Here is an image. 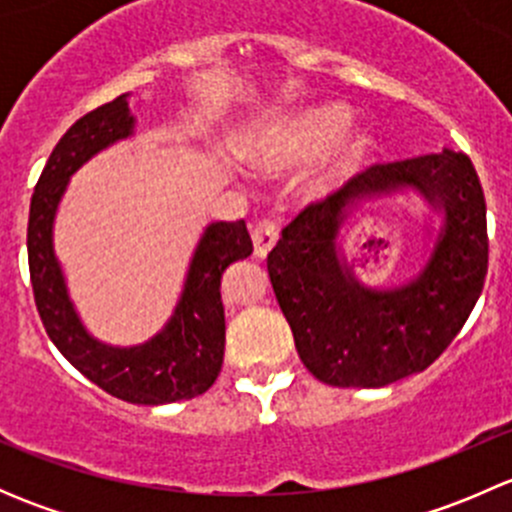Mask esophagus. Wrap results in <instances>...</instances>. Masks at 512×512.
Instances as JSON below:
<instances>
[{"instance_id": "esophagus-1", "label": "esophagus", "mask_w": 512, "mask_h": 512, "mask_svg": "<svg viewBox=\"0 0 512 512\" xmlns=\"http://www.w3.org/2000/svg\"><path fill=\"white\" fill-rule=\"evenodd\" d=\"M280 240V227H277L275 220H260L255 227H252V242H255V255L267 257L272 247Z\"/></svg>"}]
</instances>
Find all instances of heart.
Returning <instances> with one entry per match:
<instances>
[{
    "label": "heart",
    "instance_id": "obj_1",
    "mask_svg": "<svg viewBox=\"0 0 512 512\" xmlns=\"http://www.w3.org/2000/svg\"><path fill=\"white\" fill-rule=\"evenodd\" d=\"M352 123V113L342 103H314V106H299L292 111L275 113L265 121L257 123L250 136L242 141V158L257 170L265 173H280L292 165L304 163L309 158H317L329 146L342 138ZM371 148V138L366 133H356L349 138L327 168L309 183L307 193L314 198L327 195L339 180L352 175Z\"/></svg>",
    "mask_w": 512,
    "mask_h": 512
}]
</instances>
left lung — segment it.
I'll return each instance as SVG.
<instances>
[{"label":"left lung","mask_w":512,"mask_h":512,"mask_svg":"<svg viewBox=\"0 0 512 512\" xmlns=\"http://www.w3.org/2000/svg\"><path fill=\"white\" fill-rule=\"evenodd\" d=\"M414 189L442 218L417 275L369 288L353 275L341 230L365 205ZM272 289L302 364L339 389H379L431 366L476 307L488 272L485 198L466 153L371 165L304 208L267 257Z\"/></svg>","instance_id":"1"}]
</instances>
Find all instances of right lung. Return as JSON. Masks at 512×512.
Here are the masks:
<instances>
[{"instance_id":"add662e5","label":"right lung","mask_w":512,"mask_h":512,"mask_svg":"<svg viewBox=\"0 0 512 512\" xmlns=\"http://www.w3.org/2000/svg\"><path fill=\"white\" fill-rule=\"evenodd\" d=\"M136 131L128 94L86 113L46 160L29 208L27 252L34 302L46 334L71 366L116 399L158 406L193 399L215 384L225 354L220 280L232 262L252 255L245 220L210 223L190 257L183 292L168 322L148 342L111 347L81 322L54 252V220L69 180L91 158Z\"/></svg>"}]
</instances>
